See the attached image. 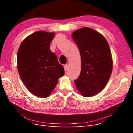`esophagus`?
Masks as SVG:
<instances>
[{
    "label": "esophagus",
    "mask_w": 133,
    "mask_h": 133,
    "mask_svg": "<svg viewBox=\"0 0 133 133\" xmlns=\"http://www.w3.org/2000/svg\"><path fill=\"white\" fill-rule=\"evenodd\" d=\"M64 70H65V71H66L68 70V65H67V64H66V65H64Z\"/></svg>",
    "instance_id": "esophagus-1"
}]
</instances>
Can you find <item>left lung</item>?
Here are the masks:
<instances>
[{"label": "left lung", "instance_id": "left-lung-1", "mask_svg": "<svg viewBox=\"0 0 133 133\" xmlns=\"http://www.w3.org/2000/svg\"><path fill=\"white\" fill-rule=\"evenodd\" d=\"M80 51L81 71L74 80L79 91L85 97L103 90L109 80L112 60L109 46L103 36L90 28L84 27L72 34Z\"/></svg>", "mask_w": 133, "mask_h": 133}]
</instances>
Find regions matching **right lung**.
I'll use <instances>...</instances> for the list:
<instances>
[{"label": "right lung", "mask_w": 133, "mask_h": 133, "mask_svg": "<svg viewBox=\"0 0 133 133\" xmlns=\"http://www.w3.org/2000/svg\"><path fill=\"white\" fill-rule=\"evenodd\" d=\"M54 33L38 31L21 43L17 54V67L22 80L32 94L46 98L58 79L64 75L63 66L50 49Z\"/></svg>", "instance_id": "obj_1"}]
</instances>
